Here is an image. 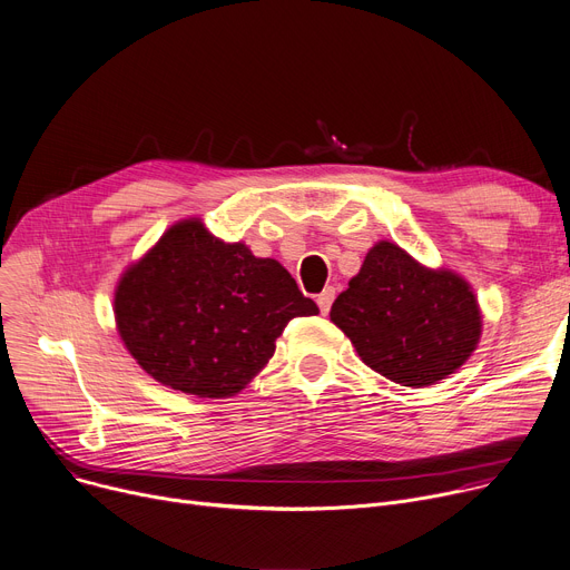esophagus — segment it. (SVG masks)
<instances>
[{
	"label": "esophagus",
	"mask_w": 570,
	"mask_h": 570,
	"mask_svg": "<svg viewBox=\"0 0 570 570\" xmlns=\"http://www.w3.org/2000/svg\"><path fill=\"white\" fill-rule=\"evenodd\" d=\"M316 302H318L321 312H323V314H327V312H330V307H332V302H334V288H332V286H327V288L316 297Z\"/></svg>",
	"instance_id": "esophagus-1"
}]
</instances>
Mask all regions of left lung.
I'll use <instances>...</instances> for the list:
<instances>
[{"label": "left lung", "instance_id": "left-lung-1", "mask_svg": "<svg viewBox=\"0 0 570 570\" xmlns=\"http://www.w3.org/2000/svg\"><path fill=\"white\" fill-rule=\"evenodd\" d=\"M336 327L375 373L426 387L476 348L481 314L465 279L429 271L394 243H377L330 309Z\"/></svg>", "mask_w": 570, "mask_h": 570}]
</instances>
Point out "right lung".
I'll use <instances>...</instances> for the list:
<instances>
[{
    "instance_id": "add662e5",
    "label": "right lung",
    "mask_w": 570,
    "mask_h": 570,
    "mask_svg": "<svg viewBox=\"0 0 570 570\" xmlns=\"http://www.w3.org/2000/svg\"><path fill=\"white\" fill-rule=\"evenodd\" d=\"M114 314L126 348L158 383L226 399L268 364L291 318L318 307L275 258L187 219L124 275Z\"/></svg>"
}]
</instances>
